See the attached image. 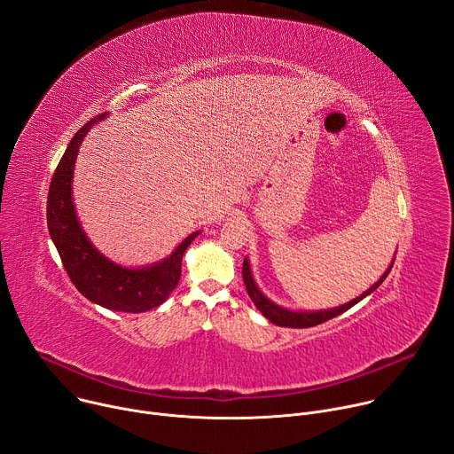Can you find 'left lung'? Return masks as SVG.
<instances>
[{"label":"left lung","mask_w":454,"mask_h":454,"mask_svg":"<svg viewBox=\"0 0 454 454\" xmlns=\"http://www.w3.org/2000/svg\"><path fill=\"white\" fill-rule=\"evenodd\" d=\"M395 264V257L391 261V264L387 266V270L382 273V277L371 286L367 287V290L364 294H360L356 299L342 304V306H337V308H327V309H315V311H309V309H290V308H284L277 302H273L271 299H268L262 292L261 287L257 286L255 278H254V273H252V264H250V259L244 257V262H242V278H244V286H246V292H248L252 302L255 304V308L275 325H280V327H311V325H317V324H322L329 318L333 317H339L340 313L348 311L349 308H353L355 304H358L362 299H365L367 295L373 294L377 287L386 280V277L389 275L391 268Z\"/></svg>","instance_id":"1"}]
</instances>
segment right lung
Segmentation results:
<instances>
[{
    "label": "right lung",
    "mask_w": 454,
    "mask_h": 454,
    "mask_svg": "<svg viewBox=\"0 0 454 454\" xmlns=\"http://www.w3.org/2000/svg\"><path fill=\"white\" fill-rule=\"evenodd\" d=\"M106 117L108 112L90 119L68 143L51 181L47 224L63 266L81 295L112 311L143 313L160 306L176 290L183 255L200 230L184 237L170 255L145 266H122L96 248L77 217L72 181L81 143Z\"/></svg>",
    "instance_id": "add662e5"
}]
</instances>
